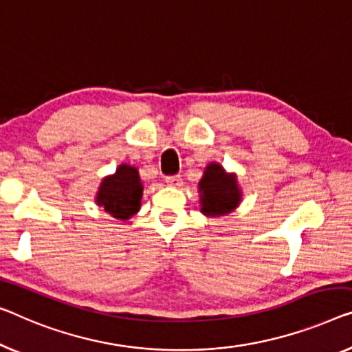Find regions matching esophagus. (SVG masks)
<instances>
[{
    "label": "esophagus",
    "mask_w": 352,
    "mask_h": 352,
    "mask_svg": "<svg viewBox=\"0 0 352 352\" xmlns=\"http://www.w3.org/2000/svg\"><path fill=\"white\" fill-rule=\"evenodd\" d=\"M166 183L172 188H180L183 180H182L180 175H170V177H166Z\"/></svg>",
    "instance_id": "esophagus-1"
}]
</instances>
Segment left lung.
I'll return each mask as SVG.
<instances>
[{
    "label": "left lung",
    "instance_id": "obj_1",
    "mask_svg": "<svg viewBox=\"0 0 352 352\" xmlns=\"http://www.w3.org/2000/svg\"><path fill=\"white\" fill-rule=\"evenodd\" d=\"M201 212L207 217H224L239 207L242 201L237 177L228 174L218 162H210L199 182Z\"/></svg>",
    "mask_w": 352,
    "mask_h": 352
}]
</instances>
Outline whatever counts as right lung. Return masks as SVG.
<instances>
[{
  "label": "right lung",
  "mask_w": 352,
  "mask_h": 352,
  "mask_svg": "<svg viewBox=\"0 0 352 352\" xmlns=\"http://www.w3.org/2000/svg\"><path fill=\"white\" fill-rule=\"evenodd\" d=\"M142 192L144 186L139 170L129 164H120L113 175L102 178L96 192V204L110 217L129 219L139 212Z\"/></svg>",
  "instance_id": "add662e5"
}]
</instances>
